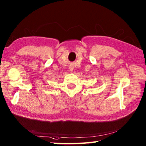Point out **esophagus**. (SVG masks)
<instances>
[{
  "instance_id": "34e87169",
  "label": "esophagus",
  "mask_w": 146,
  "mask_h": 146,
  "mask_svg": "<svg viewBox=\"0 0 146 146\" xmlns=\"http://www.w3.org/2000/svg\"><path fill=\"white\" fill-rule=\"evenodd\" d=\"M70 70L71 71H73V67H72V66H70Z\"/></svg>"
}]
</instances>
